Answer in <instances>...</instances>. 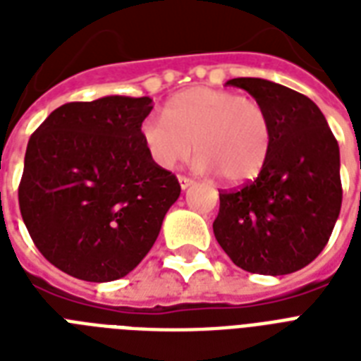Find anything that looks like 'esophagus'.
Listing matches in <instances>:
<instances>
[{
  "label": "esophagus",
  "instance_id": "obj_1",
  "mask_svg": "<svg viewBox=\"0 0 361 361\" xmlns=\"http://www.w3.org/2000/svg\"><path fill=\"white\" fill-rule=\"evenodd\" d=\"M178 181H180V187L183 189V191H185V189H189V187L192 185L191 178H185V176H180V178H178Z\"/></svg>",
  "mask_w": 361,
  "mask_h": 361
}]
</instances>
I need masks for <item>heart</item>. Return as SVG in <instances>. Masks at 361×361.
Instances as JSON below:
<instances>
[{"label":"heart","mask_w":361,"mask_h":361,"mask_svg":"<svg viewBox=\"0 0 361 361\" xmlns=\"http://www.w3.org/2000/svg\"><path fill=\"white\" fill-rule=\"evenodd\" d=\"M140 136L161 169L176 166L195 147V170L219 172L228 183L257 178L271 149V123L257 99L206 86L178 93L164 116H146Z\"/></svg>","instance_id":"b5f03b06"}]
</instances>
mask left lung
Instances as JSON below:
<instances>
[{
  "mask_svg": "<svg viewBox=\"0 0 361 361\" xmlns=\"http://www.w3.org/2000/svg\"><path fill=\"white\" fill-rule=\"evenodd\" d=\"M271 123L269 157L238 191L219 192L215 240L238 268L286 275L319 257L341 212L339 144L309 97L264 78H232Z\"/></svg>",
  "mask_w": 361,
  "mask_h": 361,
  "instance_id": "left-lung-1",
  "label": "left lung"
}]
</instances>
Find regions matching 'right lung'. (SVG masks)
<instances>
[{
    "instance_id": "obj_1",
    "label": "right lung",
    "mask_w": 361,
    "mask_h": 361,
    "mask_svg": "<svg viewBox=\"0 0 361 361\" xmlns=\"http://www.w3.org/2000/svg\"><path fill=\"white\" fill-rule=\"evenodd\" d=\"M149 97L67 103L27 142L20 214L42 257L65 274L109 283L133 271L157 240L181 187L153 163L140 123Z\"/></svg>"
}]
</instances>
